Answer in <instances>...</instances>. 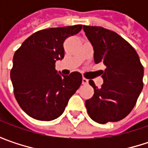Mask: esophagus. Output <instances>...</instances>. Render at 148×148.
<instances>
[{
  "mask_svg": "<svg viewBox=\"0 0 148 148\" xmlns=\"http://www.w3.org/2000/svg\"><path fill=\"white\" fill-rule=\"evenodd\" d=\"M82 84H83V85H86V84H88V79H86V78H82Z\"/></svg>",
  "mask_w": 148,
  "mask_h": 148,
  "instance_id": "esophagus-1",
  "label": "esophagus"
}]
</instances>
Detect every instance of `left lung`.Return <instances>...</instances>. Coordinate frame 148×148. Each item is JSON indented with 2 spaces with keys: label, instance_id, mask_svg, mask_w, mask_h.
I'll return each mask as SVG.
<instances>
[{
  "label": "left lung",
  "instance_id": "1",
  "mask_svg": "<svg viewBox=\"0 0 148 148\" xmlns=\"http://www.w3.org/2000/svg\"><path fill=\"white\" fill-rule=\"evenodd\" d=\"M83 30L93 47L94 62H102L106 67L100 88L89 80L94 94L86 101L87 112L101 124L120 121L133 110L143 88L144 70L139 56L115 32L89 25H83Z\"/></svg>",
  "mask_w": 148,
  "mask_h": 148
}]
</instances>
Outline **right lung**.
Masks as SVG:
<instances>
[{
    "instance_id": "right-lung-1",
    "label": "right lung",
    "mask_w": 148,
    "mask_h": 148,
    "mask_svg": "<svg viewBox=\"0 0 148 148\" xmlns=\"http://www.w3.org/2000/svg\"><path fill=\"white\" fill-rule=\"evenodd\" d=\"M81 29L76 25L38 31L14 53L10 77L15 99L31 117L40 121L59 117L80 86V73L58 74L55 63L64 57L65 39Z\"/></svg>"
}]
</instances>
